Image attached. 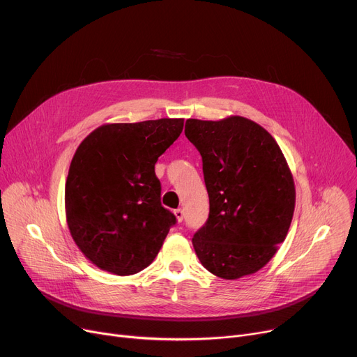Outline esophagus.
<instances>
[{"mask_svg": "<svg viewBox=\"0 0 357 357\" xmlns=\"http://www.w3.org/2000/svg\"><path fill=\"white\" fill-rule=\"evenodd\" d=\"M174 214H175V217H176V220H178L179 222L183 220V215H185V214H183V210H182V208L175 210V211H174Z\"/></svg>", "mask_w": 357, "mask_h": 357, "instance_id": "34e87169", "label": "esophagus"}]
</instances>
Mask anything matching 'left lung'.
<instances>
[{"instance_id": "8db88e82", "label": "left lung", "mask_w": 357, "mask_h": 357, "mask_svg": "<svg viewBox=\"0 0 357 357\" xmlns=\"http://www.w3.org/2000/svg\"><path fill=\"white\" fill-rule=\"evenodd\" d=\"M185 136L198 149L210 214L194 234L202 266L222 279L264 268L288 234L295 185L282 150L255 121L190 119Z\"/></svg>"}]
</instances>
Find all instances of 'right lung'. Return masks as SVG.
<instances>
[{"instance_id":"right-lung-1","label":"right lung","mask_w":357,"mask_h":357,"mask_svg":"<svg viewBox=\"0 0 357 357\" xmlns=\"http://www.w3.org/2000/svg\"><path fill=\"white\" fill-rule=\"evenodd\" d=\"M183 119L104 124L77 149L65 185L66 221L88 260L133 275L158 256L176 217L162 207L155 163Z\"/></svg>"}]
</instances>
